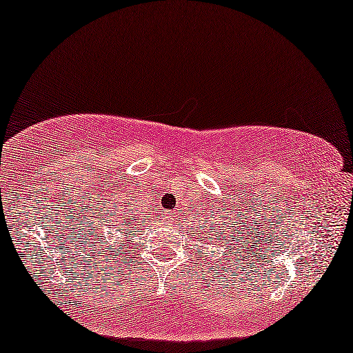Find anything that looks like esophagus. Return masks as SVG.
Here are the masks:
<instances>
[{
	"mask_svg": "<svg viewBox=\"0 0 353 353\" xmlns=\"http://www.w3.org/2000/svg\"><path fill=\"white\" fill-rule=\"evenodd\" d=\"M165 219L168 220V221H173L176 219V215H175V212H168V214L165 215Z\"/></svg>",
	"mask_w": 353,
	"mask_h": 353,
	"instance_id": "esophagus-1",
	"label": "esophagus"
}]
</instances>
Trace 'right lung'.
I'll return each mask as SVG.
<instances>
[{"label": "right lung", "mask_w": 353, "mask_h": 353, "mask_svg": "<svg viewBox=\"0 0 353 353\" xmlns=\"http://www.w3.org/2000/svg\"><path fill=\"white\" fill-rule=\"evenodd\" d=\"M138 220V216H134V212H128V214H120V221L117 225V231L125 230V233L130 231V228H133V223ZM125 244V241H122V245Z\"/></svg>", "instance_id": "1"}]
</instances>
